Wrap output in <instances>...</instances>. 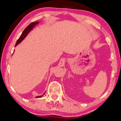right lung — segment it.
I'll list each match as a JSON object with an SVG mask.
<instances>
[{"label": "right lung", "mask_w": 121, "mask_h": 121, "mask_svg": "<svg viewBox=\"0 0 121 121\" xmlns=\"http://www.w3.org/2000/svg\"><path fill=\"white\" fill-rule=\"evenodd\" d=\"M38 24H39L38 22H33V23H31L30 25L28 26H27L25 30H24V31L23 32L22 34H21V35L20 37V38H19V39L17 40V43H16V45H15V47L17 46L18 44H19V43H20L23 40L25 39V38L27 36V35L33 29V28L36 25H37ZM45 93V92L44 93V94L43 95H42L37 96H36L35 98H40V97H42L44 95Z\"/></svg>", "instance_id": "right-lung-1"}]
</instances>
